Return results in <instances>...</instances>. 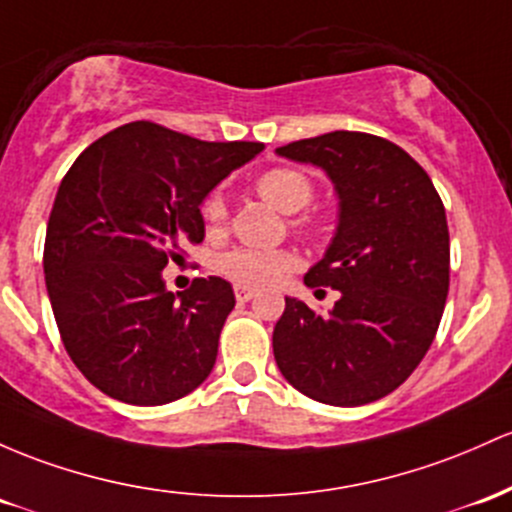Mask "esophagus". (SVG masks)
I'll return each instance as SVG.
<instances>
[{"mask_svg": "<svg viewBox=\"0 0 512 512\" xmlns=\"http://www.w3.org/2000/svg\"><path fill=\"white\" fill-rule=\"evenodd\" d=\"M235 299H238L240 303H245V301L255 299V291L247 289V286H235Z\"/></svg>", "mask_w": 512, "mask_h": 512, "instance_id": "34e87169", "label": "esophagus"}]
</instances>
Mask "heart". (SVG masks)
Returning <instances> with one entry per match:
<instances>
[{"label": "heart", "instance_id": "heart-1", "mask_svg": "<svg viewBox=\"0 0 512 512\" xmlns=\"http://www.w3.org/2000/svg\"><path fill=\"white\" fill-rule=\"evenodd\" d=\"M257 194L274 206L284 216H294L306 209L313 201V182L306 174L291 167H274L257 177ZM201 218L211 233L226 228L228 204L221 192H211L201 204ZM296 226L311 230V218H299ZM291 267V255L282 250H255V247H238L230 250L218 260V269L226 274L230 282L240 286H267L277 282L279 277Z\"/></svg>", "mask_w": 512, "mask_h": 512}]
</instances>
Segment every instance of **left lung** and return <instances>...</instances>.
Listing matches in <instances>:
<instances>
[{
  "mask_svg": "<svg viewBox=\"0 0 512 512\" xmlns=\"http://www.w3.org/2000/svg\"><path fill=\"white\" fill-rule=\"evenodd\" d=\"M277 155L320 167L333 182L338 226L303 282L340 291L325 316L286 296L272 335L279 372L328 406L379 401L413 374L445 311V206L428 172L386 138L333 131Z\"/></svg>",
  "mask_w": 512,
  "mask_h": 512,
  "instance_id": "8db88e82",
  "label": "left lung"
}]
</instances>
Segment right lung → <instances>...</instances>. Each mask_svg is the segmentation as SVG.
<instances>
[{
    "label": "right lung",
    "mask_w": 512,
    "mask_h": 512,
    "mask_svg": "<svg viewBox=\"0 0 512 512\" xmlns=\"http://www.w3.org/2000/svg\"><path fill=\"white\" fill-rule=\"evenodd\" d=\"M262 143H206L150 121L94 140L60 182L43 272L75 367L116 401L162 406L211 374L233 286L167 291L179 245L204 240L201 204Z\"/></svg>",
    "instance_id": "add662e5"
}]
</instances>
